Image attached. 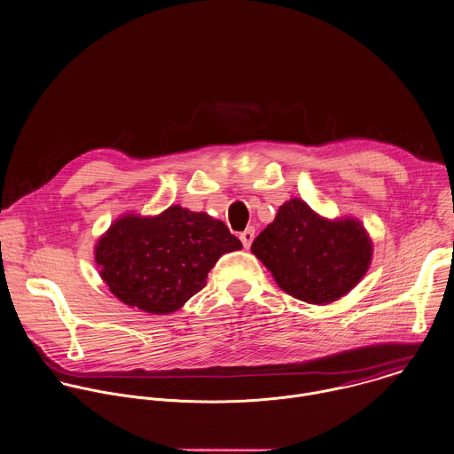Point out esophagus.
Masks as SVG:
<instances>
[{
    "mask_svg": "<svg viewBox=\"0 0 454 454\" xmlns=\"http://www.w3.org/2000/svg\"><path fill=\"white\" fill-rule=\"evenodd\" d=\"M240 240H242L244 247L249 249L251 244H253V240H254V228H247L246 231H242V233H240Z\"/></svg>",
    "mask_w": 454,
    "mask_h": 454,
    "instance_id": "obj_1",
    "label": "esophagus"
}]
</instances>
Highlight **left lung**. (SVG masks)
I'll use <instances>...</instances> for the list:
<instances>
[{
    "instance_id": "1",
    "label": "left lung",
    "mask_w": 454,
    "mask_h": 454,
    "mask_svg": "<svg viewBox=\"0 0 454 454\" xmlns=\"http://www.w3.org/2000/svg\"><path fill=\"white\" fill-rule=\"evenodd\" d=\"M251 253L283 292L320 306L341 299L366 276L373 242L359 219H327L301 198H290L254 239Z\"/></svg>"
}]
</instances>
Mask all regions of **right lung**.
I'll list each match as a JSON object with an SVG mask.
<instances>
[{
    "instance_id": "add662e5",
    "label": "right lung",
    "mask_w": 454,
    "mask_h": 454,
    "mask_svg": "<svg viewBox=\"0 0 454 454\" xmlns=\"http://www.w3.org/2000/svg\"><path fill=\"white\" fill-rule=\"evenodd\" d=\"M242 249L226 224L205 212L171 205L157 215L127 212L95 244L109 292L152 315L180 309L205 285L215 262Z\"/></svg>"
}]
</instances>
